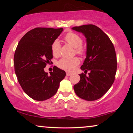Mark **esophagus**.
<instances>
[{"instance_id": "1", "label": "esophagus", "mask_w": 133, "mask_h": 133, "mask_svg": "<svg viewBox=\"0 0 133 133\" xmlns=\"http://www.w3.org/2000/svg\"><path fill=\"white\" fill-rule=\"evenodd\" d=\"M66 74L67 76H69L71 75V72H66Z\"/></svg>"}]
</instances>
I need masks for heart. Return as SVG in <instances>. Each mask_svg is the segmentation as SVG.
Instances as JSON below:
<instances>
[{
	"instance_id": "heart-1",
	"label": "heart",
	"mask_w": 133,
	"mask_h": 133,
	"mask_svg": "<svg viewBox=\"0 0 133 133\" xmlns=\"http://www.w3.org/2000/svg\"><path fill=\"white\" fill-rule=\"evenodd\" d=\"M65 41L70 45L75 48V51L77 54L82 55L85 52V49L82 46V39L79 34L73 32H68L65 36ZM61 44L57 40L54 41L51 45V51L53 56L57 57L60 55ZM79 59L77 57H73L71 59H65L63 58L58 61L57 66L60 68L66 71H72L74 68L79 65Z\"/></svg>"
}]
</instances>
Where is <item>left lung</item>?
Masks as SVG:
<instances>
[{"label":"left lung","instance_id":"8db88e82","mask_svg":"<svg viewBox=\"0 0 133 133\" xmlns=\"http://www.w3.org/2000/svg\"><path fill=\"white\" fill-rule=\"evenodd\" d=\"M72 30L81 32L87 42V51L81 67L88 76L79 74L81 80L74 86L76 94L86 101H96L102 97L113 83L117 70V59L114 45L108 36L94 25L74 26Z\"/></svg>","mask_w":133,"mask_h":133}]
</instances>
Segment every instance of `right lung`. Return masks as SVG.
Listing matches in <instances>:
<instances>
[{
	"instance_id": "obj_1",
	"label": "right lung",
	"mask_w": 133,
	"mask_h": 133,
	"mask_svg": "<svg viewBox=\"0 0 133 133\" xmlns=\"http://www.w3.org/2000/svg\"><path fill=\"white\" fill-rule=\"evenodd\" d=\"M63 28H36L19 41L14 56V71L22 88L29 97L43 101L57 91L66 72L54 66L50 75L44 68L52 59L51 45Z\"/></svg>"
}]
</instances>
